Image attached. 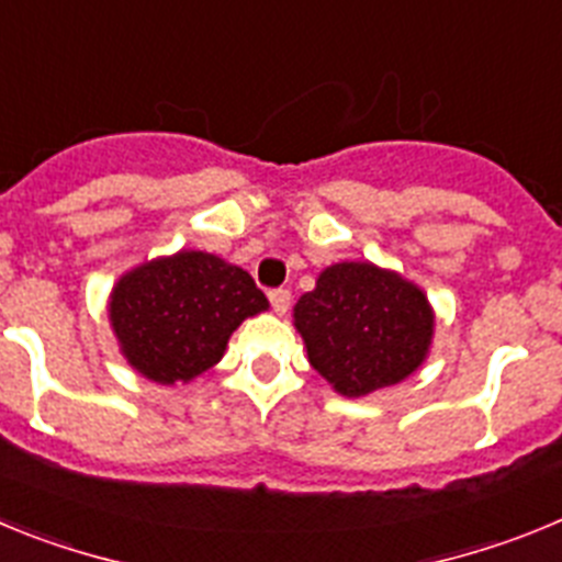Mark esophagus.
Returning <instances> with one entry per match:
<instances>
[{"mask_svg": "<svg viewBox=\"0 0 562 562\" xmlns=\"http://www.w3.org/2000/svg\"><path fill=\"white\" fill-rule=\"evenodd\" d=\"M290 301H292V292L290 290H272L270 292V304L278 315H284L290 310Z\"/></svg>", "mask_w": 562, "mask_h": 562, "instance_id": "obj_1", "label": "esophagus"}]
</instances>
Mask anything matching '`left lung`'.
Returning <instances> with one entry per match:
<instances>
[{
  "label": "left lung",
  "mask_w": 562,
  "mask_h": 562,
  "mask_svg": "<svg viewBox=\"0 0 562 562\" xmlns=\"http://www.w3.org/2000/svg\"><path fill=\"white\" fill-rule=\"evenodd\" d=\"M292 324L312 369L340 396H369L428 360L436 315L422 286L371 261L326 267L297 297Z\"/></svg>",
  "instance_id": "obj_1"
}]
</instances>
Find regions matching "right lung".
Returning <instances> with one entry per match:
<instances>
[{
	"mask_svg": "<svg viewBox=\"0 0 562 562\" xmlns=\"http://www.w3.org/2000/svg\"><path fill=\"white\" fill-rule=\"evenodd\" d=\"M270 310L250 272L202 250L132 267L109 292L121 355L157 385H186L225 357L241 321Z\"/></svg>",
	"mask_w": 562,
	"mask_h": 562,
	"instance_id": "right-lung-1",
	"label": "right lung"
}]
</instances>
